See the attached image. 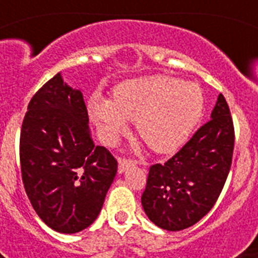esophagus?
<instances>
[{
    "instance_id": "esophagus-1",
    "label": "esophagus",
    "mask_w": 258,
    "mask_h": 258,
    "mask_svg": "<svg viewBox=\"0 0 258 258\" xmlns=\"http://www.w3.org/2000/svg\"><path fill=\"white\" fill-rule=\"evenodd\" d=\"M118 173H124L127 168H131L134 164L133 160L125 159V157H118Z\"/></svg>"
}]
</instances>
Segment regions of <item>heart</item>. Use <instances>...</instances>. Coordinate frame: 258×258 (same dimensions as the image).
<instances>
[{
  "instance_id": "obj_1",
  "label": "heart",
  "mask_w": 258,
  "mask_h": 258,
  "mask_svg": "<svg viewBox=\"0 0 258 258\" xmlns=\"http://www.w3.org/2000/svg\"><path fill=\"white\" fill-rule=\"evenodd\" d=\"M204 111V95L194 83H182L168 75L127 80L113 92V101L94 94L89 112L107 145L136 122L137 134L152 151L168 154L181 147Z\"/></svg>"
}]
</instances>
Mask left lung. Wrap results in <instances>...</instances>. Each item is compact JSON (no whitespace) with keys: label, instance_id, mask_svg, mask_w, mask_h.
Listing matches in <instances>:
<instances>
[{"label":"left lung","instance_id":"obj_1","mask_svg":"<svg viewBox=\"0 0 258 258\" xmlns=\"http://www.w3.org/2000/svg\"><path fill=\"white\" fill-rule=\"evenodd\" d=\"M234 140L229 104L220 94L211 120L166 163L150 166L141 199L147 217L168 231L187 229L202 220L226 182Z\"/></svg>","mask_w":258,"mask_h":258}]
</instances>
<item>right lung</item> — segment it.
I'll list each match as a JSON object with an SVG mask.
<instances>
[{
    "mask_svg": "<svg viewBox=\"0 0 258 258\" xmlns=\"http://www.w3.org/2000/svg\"><path fill=\"white\" fill-rule=\"evenodd\" d=\"M83 93L50 79L32 97L20 132V168L27 197L50 229L75 234L98 217L117 161L89 131Z\"/></svg>",
    "mask_w": 258,
    "mask_h": 258,
    "instance_id": "right-lung-1",
    "label": "right lung"
}]
</instances>
